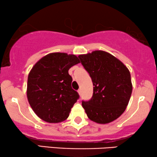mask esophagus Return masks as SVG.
Wrapping results in <instances>:
<instances>
[{
	"mask_svg": "<svg viewBox=\"0 0 157 157\" xmlns=\"http://www.w3.org/2000/svg\"><path fill=\"white\" fill-rule=\"evenodd\" d=\"M78 93H79V95H81V93H82V90H81V89H79L78 90Z\"/></svg>",
	"mask_w": 157,
	"mask_h": 157,
	"instance_id": "1",
	"label": "esophagus"
}]
</instances>
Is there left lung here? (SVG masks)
<instances>
[{"label":"left lung","mask_w":157,"mask_h":157,"mask_svg":"<svg viewBox=\"0 0 157 157\" xmlns=\"http://www.w3.org/2000/svg\"><path fill=\"white\" fill-rule=\"evenodd\" d=\"M90 75L93 93L82 106L88 117L99 124L117 120L126 109L132 90L129 69L122 61L104 51L78 56Z\"/></svg>","instance_id":"1"}]
</instances>
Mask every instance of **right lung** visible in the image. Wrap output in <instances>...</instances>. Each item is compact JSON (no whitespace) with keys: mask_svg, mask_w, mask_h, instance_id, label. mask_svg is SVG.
<instances>
[{"mask_svg":"<svg viewBox=\"0 0 157 157\" xmlns=\"http://www.w3.org/2000/svg\"><path fill=\"white\" fill-rule=\"evenodd\" d=\"M80 63L77 56L66 53H51L33 66L27 79V96L37 117L49 123L68 117L79 94L71 86L69 69Z\"/></svg>","mask_w":157,"mask_h":157,"instance_id":"1","label":"right lung"}]
</instances>
